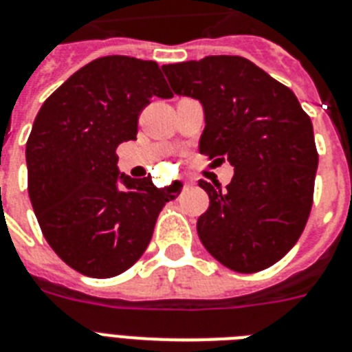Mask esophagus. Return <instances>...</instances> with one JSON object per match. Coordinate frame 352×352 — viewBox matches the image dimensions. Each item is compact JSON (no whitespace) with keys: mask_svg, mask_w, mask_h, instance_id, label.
<instances>
[{"mask_svg":"<svg viewBox=\"0 0 352 352\" xmlns=\"http://www.w3.org/2000/svg\"><path fill=\"white\" fill-rule=\"evenodd\" d=\"M190 184H191L190 181H184V188H188V186H190Z\"/></svg>","mask_w":352,"mask_h":352,"instance_id":"obj_1","label":"esophagus"}]
</instances>
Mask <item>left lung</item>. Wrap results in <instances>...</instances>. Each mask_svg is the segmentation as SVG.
I'll list each match as a JSON object with an SVG mask.
<instances>
[{
    "instance_id": "1",
    "label": "left lung",
    "mask_w": 352,
    "mask_h": 352,
    "mask_svg": "<svg viewBox=\"0 0 352 352\" xmlns=\"http://www.w3.org/2000/svg\"><path fill=\"white\" fill-rule=\"evenodd\" d=\"M175 94L199 100V150L229 161L226 188L199 181L209 208L197 221L212 258L241 274L265 270L302 234L313 204L318 153L311 120L294 91L238 55L168 64Z\"/></svg>"
}]
</instances>
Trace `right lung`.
I'll list each match as a JSON object with an SVG mask.
<instances>
[{
  "label": "right lung",
  "instance_id": "obj_1",
  "mask_svg": "<svg viewBox=\"0 0 352 352\" xmlns=\"http://www.w3.org/2000/svg\"><path fill=\"white\" fill-rule=\"evenodd\" d=\"M152 96H173L157 62L109 55L71 75L35 116L26 141L32 208L50 247L84 276L129 270L175 199L150 175L118 170L116 148L135 140Z\"/></svg>",
  "mask_w": 352,
  "mask_h": 352
}]
</instances>
